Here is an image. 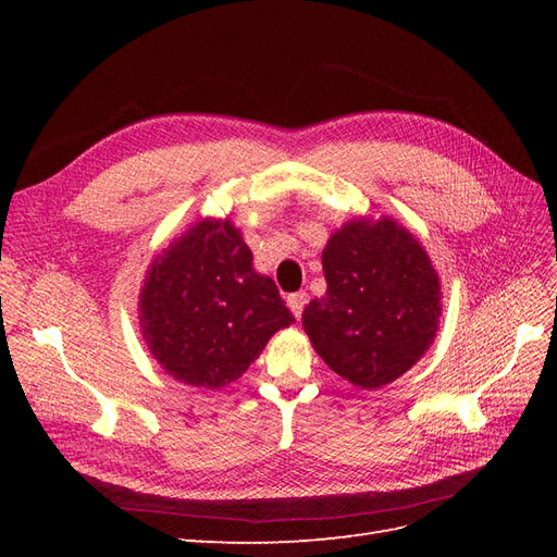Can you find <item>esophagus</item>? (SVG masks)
Listing matches in <instances>:
<instances>
[{"mask_svg":"<svg viewBox=\"0 0 557 557\" xmlns=\"http://www.w3.org/2000/svg\"><path fill=\"white\" fill-rule=\"evenodd\" d=\"M307 297H309V295H307L305 290H299V293L288 295V307H290V311H293V315H295V318H299V315H301V311H305Z\"/></svg>","mask_w":557,"mask_h":557,"instance_id":"34e87169","label":"esophagus"}]
</instances>
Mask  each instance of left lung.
<instances>
[{"label":"left lung","mask_w":557,"mask_h":557,"mask_svg":"<svg viewBox=\"0 0 557 557\" xmlns=\"http://www.w3.org/2000/svg\"><path fill=\"white\" fill-rule=\"evenodd\" d=\"M327 293L301 325L325 364L364 391L393 383L430 348L442 285L413 234L391 218L350 221L323 250Z\"/></svg>","instance_id":"obj_1"}]
</instances>
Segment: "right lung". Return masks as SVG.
Returning <instances> with one entry per match:
<instances>
[{
  "instance_id": "right-lung-1",
  "label": "right lung",
  "mask_w": 557,
  "mask_h": 557,
  "mask_svg": "<svg viewBox=\"0 0 557 557\" xmlns=\"http://www.w3.org/2000/svg\"><path fill=\"white\" fill-rule=\"evenodd\" d=\"M139 311L153 358L195 387L237 381L269 336L295 323L276 283L252 272L239 230L211 218L150 264Z\"/></svg>"
}]
</instances>
